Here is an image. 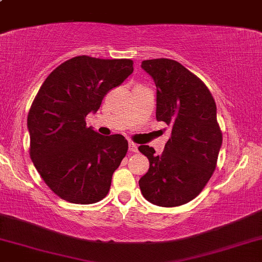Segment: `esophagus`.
Segmentation results:
<instances>
[{
	"label": "esophagus",
	"mask_w": 262,
	"mask_h": 262,
	"mask_svg": "<svg viewBox=\"0 0 262 262\" xmlns=\"http://www.w3.org/2000/svg\"><path fill=\"white\" fill-rule=\"evenodd\" d=\"M129 151L130 152H137L138 151V145L134 144L133 141H129Z\"/></svg>",
	"instance_id": "1"
}]
</instances>
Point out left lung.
Wrapping results in <instances>:
<instances>
[{
    "label": "left lung",
    "mask_w": 262,
    "mask_h": 262,
    "mask_svg": "<svg viewBox=\"0 0 262 262\" xmlns=\"http://www.w3.org/2000/svg\"><path fill=\"white\" fill-rule=\"evenodd\" d=\"M155 81L156 119L171 127L161 155L140 145L149 170L139 180L144 198L160 207H177L202 192L217 166L222 146L214 98L196 75L171 59L144 60Z\"/></svg>",
    "instance_id": "obj_1"
}]
</instances>
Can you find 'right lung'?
<instances>
[{
	"mask_svg": "<svg viewBox=\"0 0 262 262\" xmlns=\"http://www.w3.org/2000/svg\"><path fill=\"white\" fill-rule=\"evenodd\" d=\"M133 73L129 59L81 55L45 79L28 113L29 155L56 196L76 204L103 200L113 172L128 151L121 134L103 137L86 127V116Z\"/></svg>",
	"mask_w": 262,
	"mask_h": 262,
	"instance_id": "1",
	"label": "right lung"
}]
</instances>
